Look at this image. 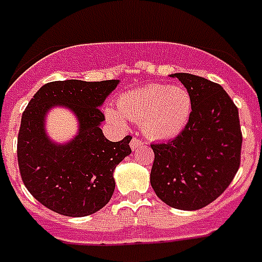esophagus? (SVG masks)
<instances>
[{
	"label": "esophagus",
	"mask_w": 262,
	"mask_h": 262,
	"mask_svg": "<svg viewBox=\"0 0 262 262\" xmlns=\"http://www.w3.org/2000/svg\"><path fill=\"white\" fill-rule=\"evenodd\" d=\"M141 145H144V143H143V141H141V140L136 139V137H133V139H132L130 148H132V149H133V151H135V149H137V148H139V147H141Z\"/></svg>",
	"instance_id": "34e87169"
}]
</instances>
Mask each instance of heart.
<instances>
[{"instance_id": "obj_1", "label": "heart", "mask_w": 262, "mask_h": 262, "mask_svg": "<svg viewBox=\"0 0 262 262\" xmlns=\"http://www.w3.org/2000/svg\"><path fill=\"white\" fill-rule=\"evenodd\" d=\"M117 108L107 107L106 117L115 126L123 127L126 119L141 123L152 140H168L186 127L191 114V96L179 85L147 84L127 91L117 100Z\"/></svg>"}]
</instances>
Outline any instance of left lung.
I'll return each instance as SVG.
<instances>
[{"label": "left lung", "instance_id": "left-lung-1", "mask_svg": "<svg viewBox=\"0 0 262 262\" xmlns=\"http://www.w3.org/2000/svg\"><path fill=\"white\" fill-rule=\"evenodd\" d=\"M171 77L190 94L191 114L174 140L151 145L155 154L151 186L170 207L195 211L215 201L239 168V115L219 84L190 73Z\"/></svg>", "mask_w": 262, "mask_h": 262}]
</instances>
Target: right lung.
Masks as SVG:
<instances>
[{
	"mask_svg": "<svg viewBox=\"0 0 262 262\" xmlns=\"http://www.w3.org/2000/svg\"><path fill=\"white\" fill-rule=\"evenodd\" d=\"M119 80H65L45 84L23 113L17 137L20 174L31 194L59 215L81 217L102 209L114 193V170L130 155L132 137L107 140L100 125L106 98ZM75 114L79 130L71 142L47 136L46 115L54 106Z\"/></svg>",
	"mask_w": 262,
	"mask_h": 262,
	"instance_id": "1",
	"label": "right lung"
}]
</instances>
